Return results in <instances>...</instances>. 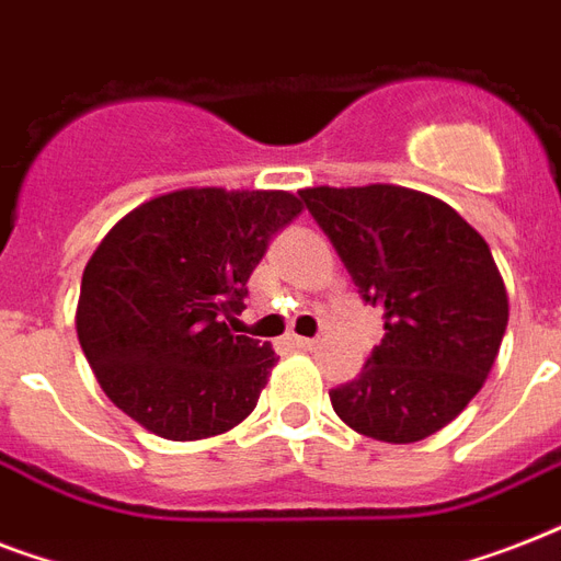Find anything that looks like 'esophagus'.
<instances>
[{
    "mask_svg": "<svg viewBox=\"0 0 561 561\" xmlns=\"http://www.w3.org/2000/svg\"><path fill=\"white\" fill-rule=\"evenodd\" d=\"M294 346H297V350H314L317 341L314 337H294Z\"/></svg>",
    "mask_w": 561,
    "mask_h": 561,
    "instance_id": "obj_1",
    "label": "esophagus"
}]
</instances>
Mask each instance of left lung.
<instances>
[{
  "instance_id": "1",
  "label": "left lung",
  "mask_w": 561,
  "mask_h": 561,
  "mask_svg": "<svg viewBox=\"0 0 561 561\" xmlns=\"http://www.w3.org/2000/svg\"><path fill=\"white\" fill-rule=\"evenodd\" d=\"M383 337L334 413L381 443H419L462 413L504 341L510 302L492 250L448 203L401 186L302 188Z\"/></svg>"
}]
</instances>
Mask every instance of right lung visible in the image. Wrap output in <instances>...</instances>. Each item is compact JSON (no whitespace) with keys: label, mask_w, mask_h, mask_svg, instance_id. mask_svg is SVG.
<instances>
[{"label":"right lung","mask_w":561,"mask_h":561,"mask_svg":"<svg viewBox=\"0 0 561 561\" xmlns=\"http://www.w3.org/2000/svg\"><path fill=\"white\" fill-rule=\"evenodd\" d=\"M290 192L183 188L142 203L87 262L78 341L118 410L162 439L224 434L253 413L276 355L227 325Z\"/></svg>","instance_id":"add662e5"}]
</instances>
